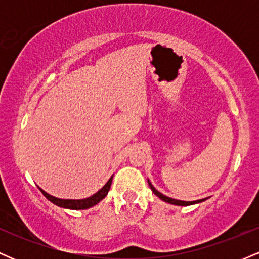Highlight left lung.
<instances>
[{
    "label": "left lung",
    "instance_id": "left-lung-1",
    "mask_svg": "<svg viewBox=\"0 0 259 259\" xmlns=\"http://www.w3.org/2000/svg\"><path fill=\"white\" fill-rule=\"evenodd\" d=\"M148 185H150L151 190L154 192V195H157L160 200H163L164 202H168V203H171V204H177V206H190V204H195V203H200V202L204 201L206 198H203V200H198V201H192V202H186V201H179V200H174V198H170V197H167V196H164L163 194H160L159 191H157L156 189L152 186V184L148 181Z\"/></svg>",
    "mask_w": 259,
    "mask_h": 259
}]
</instances>
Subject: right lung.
<instances>
[{
    "mask_svg": "<svg viewBox=\"0 0 259 259\" xmlns=\"http://www.w3.org/2000/svg\"><path fill=\"white\" fill-rule=\"evenodd\" d=\"M112 179H113V177L108 181H107L106 185L103 186L100 191H97L96 194L92 195L91 197L84 198V200H62V198L53 197V196L46 194V192L41 189H40V191L42 192L44 196L47 198V200L51 201L52 203H55L56 206H58V207L68 208V209H88V208L95 206V204H97L100 201H102L103 198L106 197L107 194H108L109 189H111Z\"/></svg>",
    "mask_w": 259,
    "mask_h": 259,
    "instance_id": "add662e5",
    "label": "right lung"
}]
</instances>
